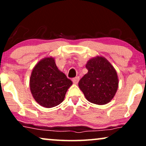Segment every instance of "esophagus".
<instances>
[{
    "label": "esophagus",
    "instance_id": "obj_1",
    "mask_svg": "<svg viewBox=\"0 0 146 146\" xmlns=\"http://www.w3.org/2000/svg\"><path fill=\"white\" fill-rule=\"evenodd\" d=\"M79 80H80L79 76H76V77L72 79V82H74V84H77L78 83Z\"/></svg>",
    "mask_w": 146,
    "mask_h": 146
}]
</instances>
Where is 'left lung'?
<instances>
[{
	"mask_svg": "<svg viewBox=\"0 0 146 146\" xmlns=\"http://www.w3.org/2000/svg\"><path fill=\"white\" fill-rule=\"evenodd\" d=\"M88 73L79 81L78 86L90 102L104 105L113 98L118 88L117 72L103 56H97L87 62Z\"/></svg>",
	"mask_w": 146,
	"mask_h": 146,
	"instance_id": "8db88e82",
	"label": "left lung"
}]
</instances>
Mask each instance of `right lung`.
<instances>
[{
	"label": "right lung",
	"instance_id": "obj_1",
	"mask_svg": "<svg viewBox=\"0 0 146 146\" xmlns=\"http://www.w3.org/2000/svg\"><path fill=\"white\" fill-rule=\"evenodd\" d=\"M72 82L59 70L52 57H46L35 66L30 78V89L36 102L42 106L55 107L64 100Z\"/></svg>",
	"mask_w": 146,
	"mask_h": 146
}]
</instances>
